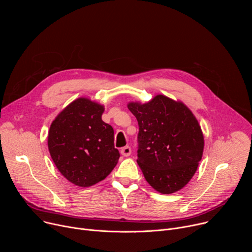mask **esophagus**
Here are the masks:
<instances>
[{
	"instance_id": "esophagus-1",
	"label": "esophagus",
	"mask_w": 252,
	"mask_h": 252,
	"mask_svg": "<svg viewBox=\"0 0 252 252\" xmlns=\"http://www.w3.org/2000/svg\"><path fill=\"white\" fill-rule=\"evenodd\" d=\"M121 154L124 156V157H129L130 154H131V149L129 147H125L121 150Z\"/></svg>"
}]
</instances>
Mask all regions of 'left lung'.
<instances>
[{
	"instance_id": "1",
	"label": "left lung",
	"mask_w": 252,
	"mask_h": 252,
	"mask_svg": "<svg viewBox=\"0 0 252 252\" xmlns=\"http://www.w3.org/2000/svg\"><path fill=\"white\" fill-rule=\"evenodd\" d=\"M127 107L138 123L136 161L147 182L163 194L182 189L202 158L204 139L197 120L185 103L162 94Z\"/></svg>"
}]
</instances>
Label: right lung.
<instances>
[{"label":"right lung","mask_w":252,"mask_h":252,"mask_svg":"<svg viewBox=\"0 0 252 252\" xmlns=\"http://www.w3.org/2000/svg\"><path fill=\"white\" fill-rule=\"evenodd\" d=\"M103 105L87 97L70 102L51 125L49 152L68 182L88 188L102 181L117 165L114 128L101 120Z\"/></svg>","instance_id":"right-lung-1"}]
</instances>
